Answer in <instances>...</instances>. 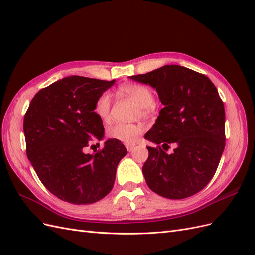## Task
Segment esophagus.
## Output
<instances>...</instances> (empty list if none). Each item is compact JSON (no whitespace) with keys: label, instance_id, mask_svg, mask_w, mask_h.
<instances>
[{"label":"esophagus","instance_id":"obj_1","mask_svg":"<svg viewBox=\"0 0 255 255\" xmlns=\"http://www.w3.org/2000/svg\"><path fill=\"white\" fill-rule=\"evenodd\" d=\"M126 148L128 152H132L135 149V144L133 143H126Z\"/></svg>","mask_w":255,"mask_h":255}]
</instances>
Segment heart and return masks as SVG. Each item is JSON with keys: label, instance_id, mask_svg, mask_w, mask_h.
I'll use <instances>...</instances> for the list:
<instances>
[{"label": "heart", "instance_id": "b5f03b06", "mask_svg": "<svg viewBox=\"0 0 255 255\" xmlns=\"http://www.w3.org/2000/svg\"><path fill=\"white\" fill-rule=\"evenodd\" d=\"M120 91L132 97L135 101L142 107V113L145 114L150 111L154 103V95L150 87L142 84H127L120 87ZM112 97L109 91H104L100 95L95 103V113L98 117L104 122L110 120L111 116ZM143 132V128L139 125L133 123L116 122L107 128V135L113 139L126 143H133L137 140Z\"/></svg>", "mask_w": 255, "mask_h": 255}]
</instances>
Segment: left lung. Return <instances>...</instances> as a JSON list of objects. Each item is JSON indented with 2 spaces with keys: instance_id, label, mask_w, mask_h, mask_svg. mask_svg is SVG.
<instances>
[{
  "instance_id": "left-lung-1",
  "label": "left lung",
  "mask_w": 255,
  "mask_h": 255,
  "mask_svg": "<svg viewBox=\"0 0 255 255\" xmlns=\"http://www.w3.org/2000/svg\"><path fill=\"white\" fill-rule=\"evenodd\" d=\"M156 89L164 109L144 138L142 173L151 190L168 199L196 195L211 182L226 145L225 106L206 75L177 65L130 76ZM159 144H163L161 148ZM174 144L171 154L165 151Z\"/></svg>"
}]
</instances>
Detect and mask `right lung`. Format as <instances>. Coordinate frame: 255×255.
Here are the masks:
<instances>
[{
    "label": "right lung",
    "mask_w": 255,
    "mask_h": 255,
    "mask_svg": "<svg viewBox=\"0 0 255 255\" xmlns=\"http://www.w3.org/2000/svg\"><path fill=\"white\" fill-rule=\"evenodd\" d=\"M114 83L68 76L40 89L29 103L23 121L26 155L45 188L63 201L94 203L114 186L126 146L109 139L96 154L85 153L92 137L103 138L95 103Z\"/></svg>",
    "instance_id": "obj_1"
}]
</instances>
